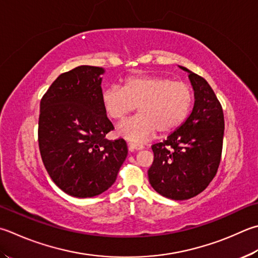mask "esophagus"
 <instances>
[{
	"label": "esophagus",
	"mask_w": 258,
	"mask_h": 258,
	"mask_svg": "<svg viewBox=\"0 0 258 258\" xmlns=\"http://www.w3.org/2000/svg\"><path fill=\"white\" fill-rule=\"evenodd\" d=\"M128 147L130 152H135V150H140V149H144V146L140 145V144H136V143H129L128 144Z\"/></svg>",
	"instance_id": "1"
}]
</instances>
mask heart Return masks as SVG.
I'll use <instances>...</instances> for the list:
<instances>
[{"label": "heart", "mask_w": 258, "mask_h": 258, "mask_svg": "<svg viewBox=\"0 0 258 258\" xmlns=\"http://www.w3.org/2000/svg\"><path fill=\"white\" fill-rule=\"evenodd\" d=\"M192 90L181 81L164 76H130L121 87L102 92V106L110 119L120 121L133 113L139 115L121 123L116 133L130 142H145L157 131L168 134L183 123L191 110Z\"/></svg>", "instance_id": "1"}]
</instances>
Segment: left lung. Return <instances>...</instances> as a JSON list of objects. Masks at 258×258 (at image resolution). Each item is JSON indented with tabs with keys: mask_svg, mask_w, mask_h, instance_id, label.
<instances>
[{
	"mask_svg": "<svg viewBox=\"0 0 258 258\" xmlns=\"http://www.w3.org/2000/svg\"><path fill=\"white\" fill-rule=\"evenodd\" d=\"M188 73L194 105L185 122L163 143L152 146L154 162L148 169L150 185L165 198L187 200L198 196L219 167L225 119L219 100L203 77Z\"/></svg>",
	"mask_w": 258,
	"mask_h": 258,
	"instance_id": "8db88e82",
	"label": "left lung"
}]
</instances>
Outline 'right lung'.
Listing matches in <instances>:
<instances>
[{
	"label": "right lung",
	"instance_id": "obj_1",
	"mask_svg": "<svg viewBox=\"0 0 258 258\" xmlns=\"http://www.w3.org/2000/svg\"><path fill=\"white\" fill-rule=\"evenodd\" d=\"M102 67L62 73L42 96L38 143L53 183L75 198H92L115 182L128 155L123 139L108 140L113 124L102 106Z\"/></svg>",
	"mask_w": 258,
	"mask_h": 258
}]
</instances>
